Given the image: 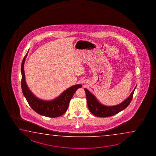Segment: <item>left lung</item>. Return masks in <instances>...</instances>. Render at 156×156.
<instances>
[{
	"mask_svg": "<svg viewBox=\"0 0 156 156\" xmlns=\"http://www.w3.org/2000/svg\"><path fill=\"white\" fill-rule=\"evenodd\" d=\"M133 90L131 94L128 98L126 99L124 101L119 104L117 105L113 106H107L101 104L97 99H96L94 95H93L88 90L85 88V92L86 94L87 105L89 108L90 112L95 116L99 117H106L111 116H114L122 111L124 108H126L129 105L130 103L132 100L133 94L135 90Z\"/></svg>",
	"mask_w": 156,
	"mask_h": 156,
	"instance_id": "8db88e82",
	"label": "left lung"
}]
</instances>
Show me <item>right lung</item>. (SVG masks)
<instances>
[{"label":"right lung","instance_id":"obj_1","mask_svg":"<svg viewBox=\"0 0 156 156\" xmlns=\"http://www.w3.org/2000/svg\"><path fill=\"white\" fill-rule=\"evenodd\" d=\"M28 52L24 56L21 65V87L24 96L32 109L44 116L55 118L61 116L66 112L69 106L70 101L76 90L81 88V85H74L62 93L58 97L53 101L40 100L33 94L26 85L24 71V63Z\"/></svg>","mask_w":156,"mask_h":156}]
</instances>
